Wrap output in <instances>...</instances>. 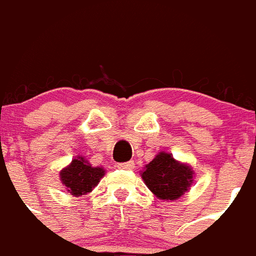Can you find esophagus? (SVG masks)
<instances>
[{
	"instance_id": "34e87169",
	"label": "esophagus",
	"mask_w": 256,
	"mask_h": 256,
	"mask_svg": "<svg viewBox=\"0 0 256 256\" xmlns=\"http://www.w3.org/2000/svg\"><path fill=\"white\" fill-rule=\"evenodd\" d=\"M117 166L121 170H134L135 164H134V161H126V162H120Z\"/></svg>"
}]
</instances>
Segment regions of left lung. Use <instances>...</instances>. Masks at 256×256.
<instances>
[{
    "label": "left lung",
    "mask_w": 256,
    "mask_h": 256,
    "mask_svg": "<svg viewBox=\"0 0 256 256\" xmlns=\"http://www.w3.org/2000/svg\"><path fill=\"white\" fill-rule=\"evenodd\" d=\"M142 178L146 186L161 200H176L193 182V171L174 160L171 154L160 153L150 161Z\"/></svg>",
    "instance_id": "8db88e82"
}]
</instances>
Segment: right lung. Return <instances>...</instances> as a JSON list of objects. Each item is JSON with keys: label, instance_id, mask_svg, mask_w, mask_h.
I'll list each match as a JSON object with an SVG mask.
<instances>
[{"label": "right lung", "instance_id": "obj_1", "mask_svg": "<svg viewBox=\"0 0 256 256\" xmlns=\"http://www.w3.org/2000/svg\"><path fill=\"white\" fill-rule=\"evenodd\" d=\"M103 175V168L90 166L88 161L84 160V157H77L60 172V179L70 194L81 196L90 193Z\"/></svg>", "mask_w": 256, "mask_h": 256}]
</instances>
